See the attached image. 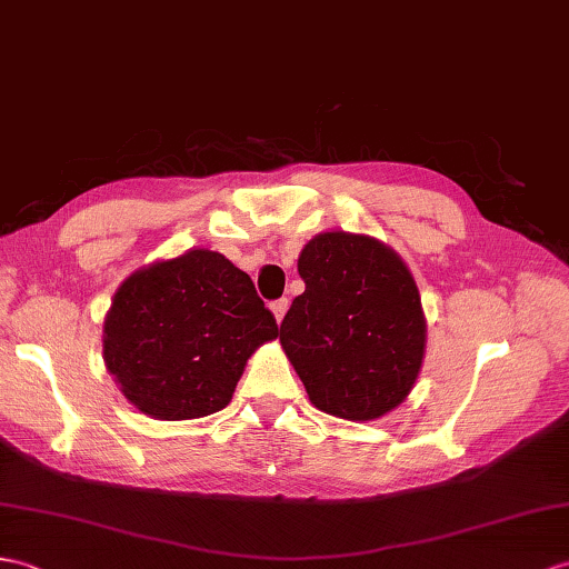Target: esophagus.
<instances>
[{
    "instance_id": "esophagus-1",
    "label": "esophagus",
    "mask_w": 569,
    "mask_h": 569,
    "mask_svg": "<svg viewBox=\"0 0 569 569\" xmlns=\"http://www.w3.org/2000/svg\"><path fill=\"white\" fill-rule=\"evenodd\" d=\"M269 308H271V312H273V317H276V322L281 325V320L286 317V310H288V300H286V298H281V300H273Z\"/></svg>"
}]
</instances>
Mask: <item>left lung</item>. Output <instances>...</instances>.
Masks as SVG:
<instances>
[{
	"label": "left lung",
	"instance_id": "8db88e82",
	"mask_svg": "<svg viewBox=\"0 0 569 569\" xmlns=\"http://www.w3.org/2000/svg\"><path fill=\"white\" fill-rule=\"evenodd\" d=\"M306 281L279 341L322 412L373 421L407 400L427 351V317L412 271L371 234L329 230L298 257Z\"/></svg>",
	"mask_w": 569,
	"mask_h": 569
}]
</instances>
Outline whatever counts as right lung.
<instances>
[{
  "label": "right lung",
  "mask_w": 569,
  "mask_h": 569,
  "mask_svg": "<svg viewBox=\"0 0 569 569\" xmlns=\"http://www.w3.org/2000/svg\"><path fill=\"white\" fill-rule=\"evenodd\" d=\"M279 337L249 276L213 249L140 267L103 317V363L138 412L208 417L232 400L261 345Z\"/></svg>",
  "instance_id": "add662e5"
}]
</instances>
